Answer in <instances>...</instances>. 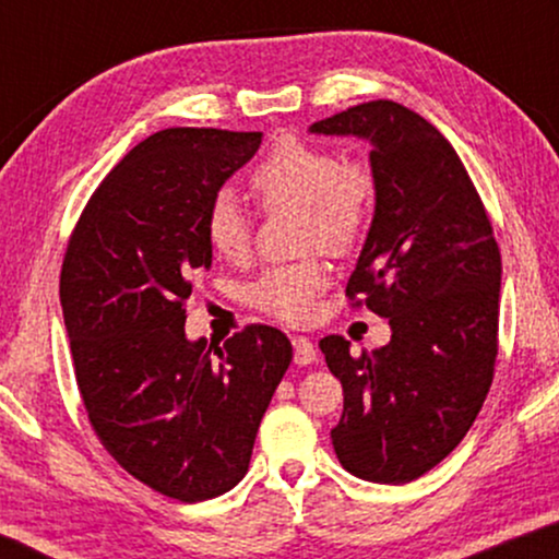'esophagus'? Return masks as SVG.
<instances>
[{
	"mask_svg": "<svg viewBox=\"0 0 559 559\" xmlns=\"http://www.w3.org/2000/svg\"><path fill=\"white\" fill-rule=\"evenodd\" d=\"M293 348H295V364H300V366H308L318 358L316 343H312L310 338H305V335H295Z\"/></svg>",
	"mask_w": 559,
	"mask_h": 559,
	"instance_id": "1",
	"label": "esophagus"
}]
</instances>
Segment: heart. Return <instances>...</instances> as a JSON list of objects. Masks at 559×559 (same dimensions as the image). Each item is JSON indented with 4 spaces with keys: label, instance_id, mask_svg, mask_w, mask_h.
Listing matches in <instances>:
<instances>
[{
    "label": "heart",
    "instance_id": "obj_1",
    "mask_svg": "<svg viewBox=\"0 0 559 559\" xmlns=\"http://www.w3.org/2000/svg\"><path fill=\"white\" fill-rule=\"evenodd\" d=\"M254 190L266 205L302 209L305 239L343 251L358 239L373 201L371 175L358 165H341L331 150L300 136H282L254 170ZM205 239L224 259L247 257L251 231L239 198L221 190L205 216ZM328 285L318 259L266 270L249 289L251 302L274 318L302 323L316 310V295Z\"/></svg>",
    "mask_w": 559,
    "mask_h": 559
}]
</instances>
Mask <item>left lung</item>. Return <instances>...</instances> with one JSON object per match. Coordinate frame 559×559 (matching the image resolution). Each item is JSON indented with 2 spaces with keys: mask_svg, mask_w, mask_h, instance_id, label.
Masks as SVG:
<instances>
[{
  "mask_svg": "<svg viewBox=\"0 0 559 559\" xmlns=\"http://www.w3.org/2000/svg\"><path fill=\"white\" fill-rule=\"evenodd\" d=\"M310 134L371 147L373 216L346 293L389 318L392 338L350 354L320 341L343 384L331 430L343 468L373 484H409L471 430L493 379L501 257L461 157L430 121L394 102L350 106Z\"/></svg>",
  "mask_w": 559,
  "mask_h": 559,
  "instance_id": "1",
  "label": "left lung"
}]
</instances>
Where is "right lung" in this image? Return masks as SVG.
<instances>
[{"label":"right lung","instance_id":"1","mask_svg":"<svg viewBox=\"0 0 559 559\" xmlns=\"http://www.w3.org/2000/svg\"><path fill=\"white\" fill-rule=\"evenodd\" d=\"M262 132L163 129L102 180L68 243L60 302L83 404L121 468L195 503L247 476L293 343L249 325L224 343L186 335L205 216Z\"/></svg>","mask_w":559,"mask_h":559}]
</instances>
